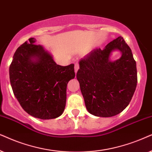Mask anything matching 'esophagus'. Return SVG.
Wrapping results in <instances>:
<instances>
[{"label":"esophagus","instance_id":"1","mask_svg":"<svg viewBox=\"0 0 152 152\" xmlns=\"http://www.w3.org/2000/svg\"><path fill=\"white\" fill-rule=\"evenodd\" d=\"M78 69H79V64L78 63H76L75 64V66H74V71H75V73H77Z\"/></svg>","mask_w":152,"mask_h":152}]
</instances>
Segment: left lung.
Listing matches in <instances>:
<instances>
[{
    "label": "left lung",
    "instance_id": "obj_1",
    "mask_svg": "<svg viewBox=\"0 0 152 152\" xmlns=\"http://www.w3.org/2000/svg\"><path fill=\"white\" fill-rule=\"evenodd\" d=\"M121 52L116 61L112 53ZM76 78L80 84L87 110L101 117L118 115L128 106L136 88V62L129 46L118 37L104 49L92 50L79 61Z\"/></svg>",
    "mask_w": 152,
    "mask_h": 152
}]
</instances>
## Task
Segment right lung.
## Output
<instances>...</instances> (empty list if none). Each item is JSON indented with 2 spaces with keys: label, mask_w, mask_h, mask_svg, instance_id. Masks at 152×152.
Returning <instances> with one entry per match:
<instances>
[{
  "label": "right lung",
  "mask_w": 152,
  "mask_h": 152,
  "mask_svg": "<svg viewBox=\"0 0 152 152\" xmlns=\"http://www.w3.org/2000/svg\"><path fill=\"white\" fill-rule=\"evenodd\" d=\"M31 37L17 48L10 66L14 94L22 108L41 120L60 117L64 112L66 86L75 77L74 64L60 66L42 45Z\"/></svg>",
  "instance_id": "1"
}]
</instances>
